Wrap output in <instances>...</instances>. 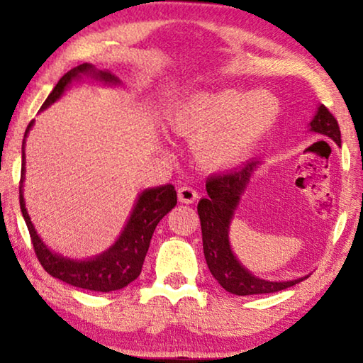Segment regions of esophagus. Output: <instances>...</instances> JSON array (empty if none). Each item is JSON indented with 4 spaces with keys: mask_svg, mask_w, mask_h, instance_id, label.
Returning <instances> with one entry per match:
<instances>
[{
    "mask_svg": "<svg viewBox=\"0 0 363 363\" xmlns=\"http://www.w3.org/2000/svg\"><path fill=\"white\" fill-rule=\"evenodd\" d=\"M177 199H179L182 203H194V201L199 199V192L190 186H182L177 190Z\"/></svg>",
    "mask_w": 363,
    "mask_h": 363,
    "instance_id": "esophagus-1",
    "label": "esophagus"
}]
</instances>
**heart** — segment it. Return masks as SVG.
I'll return each mask as SVG.
<instances>
[{"instance_id": "obj_1", "label": "heart", "mask_w": 363, "mask_h": 363, "mask_svg": "<svg viewBox=\"0 0 363 363\" xmlns=\"http://www.w3.org/2000/svg\"><path fill=\"white\" fill-rule=\"evenodd\" d=\"M279 102L266 91H200L171 116V128L195 138L200 162L223 169L240 163L279 115Z\"/></svg>"}]
</instances>
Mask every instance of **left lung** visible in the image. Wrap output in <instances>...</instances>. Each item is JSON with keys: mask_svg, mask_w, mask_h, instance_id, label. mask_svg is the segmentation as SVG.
<instances>
[{"mask_svg": "<svg viewBox=\"0 0 363 363\" xmlns=\"http://www.w3.org/2000/svg\"><path fill=\"white\" fill-rule=\"evenodd\" d=\"M311 131L327 136L341 145L340 125L330 110L320 106L317 108L314 120L311 121ZM259 164V160H251L238 169L230 173L211 176L206 181V199H201L196 206L201 224V238H203V253L208 269L213 277L225 291L237 296H248V294L275 293L285 288L299 284L304 279L288 281H270L255 277L250 270L245 269L235 255L232 253L229 243V225L235 213L240 195L250 181L253 171Z\"/></svg>", "mask_w": 363, "mask_h": 363, "instance_id": "left-lung-1", "label": "left lung"}]
</instances>
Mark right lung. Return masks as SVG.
I'll return each instance as SVG.
<instances>
[{"mask_svg": "<svg viewBox=\"0 0 363 363\" xmlns=\"http://www.w3.org/2000/svg\"><path fill=\"white\" fill-rule=\"evenodd\" d=\"M82 77H89L96 79V82H102L106 84H120V79L107 70H96L94 65L91 64H82L65 73V75L59 79L57 84L54 86L51 94L41 106V110L48 108L51 104L60 99L65 89L73 82H78ZM33 126V121L28 123L26 136ZM23 145H26V139L22 143V173H21V187H19V201H21V211L22 216L26 219V224L28 227L30 237H32L35 255L38 257L43 269L46 270L49 275L54 279H59L65 281V284L73 285L77 288H83V290L91 291H115L121 290L126 285L139 277L140 270H143V264L145 259L147 251L150 247V240L155 230L157 224L162 220L167 214L173 210L177 203V194L174 190L173 184H167V186H160L153 189H145L143 194L139 195L136 205L133 208V213L128 223L123 229L121 235L118 237L112 247L102 255L91 257V259L78 261L70 259L62 255L54 253L49 250L43 240L36 233L35 227L30 220V216L26 208V201H23V174H26V155H23Z\"/></svg>", "mask_w": 363, "mask_h": 363, "instance_id": "add662e5", "label": "right lung"}]
</instances>
